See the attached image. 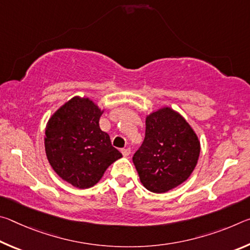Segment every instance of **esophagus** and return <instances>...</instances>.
Returning a JSON list of instances; mask_svg holds the SVG:
<instances>
[{
  "label": "esophagus",
  "instance_id": "1",
  "mask_svg": "<svg viewBox=\"0 0 250 250\" xmlns=\"http://www.w3.org/2000/svg\"><path fill=\"white\" fill-rule=\"evenodd\" d=\"M121 153L124 154V156H128L131 153V149L130 147H125V149H121Z\"/></svg>",
  "mask_w": 250,
  "mask_h": 250
}]
</instances>
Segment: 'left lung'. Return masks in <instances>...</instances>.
<instances>
[{"label": "left lung", "mask_w": 250, "mask_h": 250, "mask_svg": "<svg viewBox=\"0 0 250 250\" xmlns=\"http://www.w3.org/2000/svg\"><path fill=\"white\" fill-rule=\"evenodd\" d=\"M200 151V141L184 118L163 108L146 117L145 140L132 161L146 189L166 193L188 179Z\"/></svg>", "instance_id": "8db88e82"}]
</instances>
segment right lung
<instances>
[{
  "label": "right lung",
  "instance_id": "1",
  "mask_svg": "<svg viewBox=\"0 0 250 250\" xmlns=\"http://www.w3.org/2000/svg\"><path fill=\"white\" fill-rule=\"evenodd\" d=\"M103 111L88 98L70 99L48 120L45 150L54 171L78 188L98 183L122 154L99 126Z\"/></svg>",
  "mask_w": 250,
  "mask_h": 250
}]
</instances>
